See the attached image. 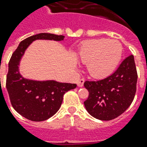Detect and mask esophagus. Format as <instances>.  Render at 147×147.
I'll return each instance as SVG.
<instances>
[{
	"instance_id": "obj_1",
	"label": "esophagus",
	"mask_w": 147,
	"mask_h": 147,
	"mask_svg": "<svg viewBox=\"0 0 147 147\" xmlns=\"http://www.w3.org/2000/svg\"><path fill=\"white\" fill-rule=\"evenodd\" d=\"M84 79H83V78H82V79H79L78 81L77 82V84L78 87H83V85H84Z\"/></svg>"
}]
</instances>
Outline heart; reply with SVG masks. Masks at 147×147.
<instances>
[{
	"instance_id": "1",
	"label": "heart",
	"mask_w": 147,
	"mask_h": 147,
	"mask_svg": "<svg viewBox=\"0 0 147 147\" xmlns=\"http://www.w3.org/2000/svg\"><path fill=\"white\" fill-rule=\"evenodd\" d=\"M123 47L119 40L93 39L81 46L78 57L87 64L88 73L95 78H104L113 74L121 61Z\"/></svg>"
}]
</instances>
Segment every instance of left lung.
Instances as JSON below:
<instances>
[{"instance_id":"left-lung-1","label":"left lung","mask_w":147,"mask_h":147,"mask_svg":"<svg viewBox=\"0 0 147 147\" xmlns=\"http://www.w3.org/2000/svg\"><path fill=\"white\" fill-rule=\"evenodd\" d=\"M138 73L134 58L130 55L116 71L104 79L84 82L88 98L84 102L88 113L102 121L121 115L131 104L136 93Z\"/></svg>"}]
</instances>
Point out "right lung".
<instances>
[{"label": "right lung", "instance_id": "obj_1", "mask_svg": "<svg viewBox=\"0 0 147 147\" xmlns=\"http://www.w3.org/2000/svg\"><path fill=\"white\" fill-rule=\"evenodd\" d=\"M64 38L63 35L50 33H40L28 37L20 43L10 58L7 76V90L14 109L28 120L41 121L50 119L61 107L65 93L75 89L77 86L54 80L39 81L26 78L20 73L21 59L33 41H61Z\"/></svg>", "mask_w": 147, "mask_h": 147}]
</instances>
